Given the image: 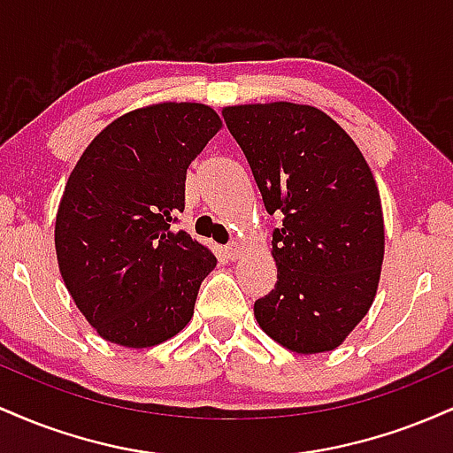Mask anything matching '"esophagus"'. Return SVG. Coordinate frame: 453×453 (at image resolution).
Returning a JSON list of instances; mask_svg holds the SVG:
<instances>
[{"label": "esophagus", "mask_w": 453, "mask_h": 453, "mask_svg": "<svg viewBox=\"0 0 453 453\" xmlns=\"http://www.w3.org/2000/svg\"><path fill=\"white\" fill-rule=\"evenodd\" d=\"M226 253H227V257H230V259H234V262H236V259L242 256V249H241V244H238V242H232L230 247L226 249Z\"/></svg>", "instance_id": "obj_1"}]
</instances>
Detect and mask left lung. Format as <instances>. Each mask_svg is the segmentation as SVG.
<instances>
[{"label":"left lung","instance_id":"left-lung-1","mask_svg":"<svg viewBox=\"0 0 453 453\" xmlns=\"http://www.w3.org/2000/svg\"><path fill=\"white\" fill-rule=\"evenodd\" d=\"M270 215L277 283L256 300L259 327L285 349L342 345L371 309L386 232L381 197L362 150L334 119L294 102L223 108Z\"/></svg>","mask_w":453,"mask_h":453}]
</instances>
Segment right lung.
<instances>
[{
  "label": "right lung",
  "instance_id": "1",
  "mask_svg": "<svg viewBox=\"0 0 453 453\" xmlns=\"http://www.w3.org/2000/svg\"><path fill=\"white\" fill-rule=\"evenodd\" d=\"M206 104L161 102L114 119L76 161L55 221L59 273L102 339L132 349L194 317L211 249L173 230L187 168L221 129Z\"/></svg>",
  "mask_w": 453,
  "mask_h": 453
}]
</instances>
